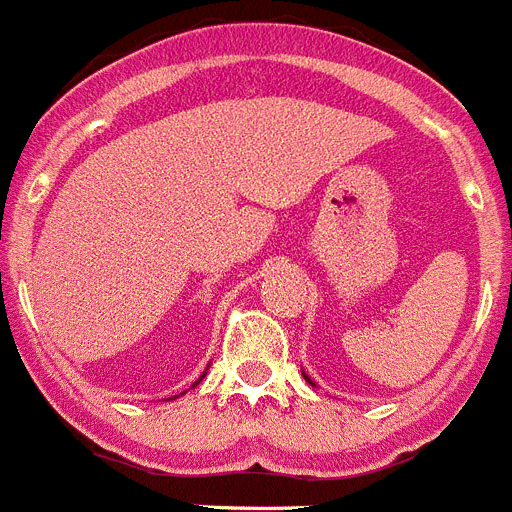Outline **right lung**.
Wrapping results in <instances>:
<instances>
[{"label":"right lung","mask_w":512,"mask_h":512,"mask_svg":"<svg viewBox=\"0 0 512 512\" xmlns=\"http://www.w3.org/2000/svg\"><path fill=\"white\" fill-rule=\"evenodd\" d=\"M202 378H204V375H202ZM202 378H199V381H202ZM199 381H196V383H199ZM196 383H194V386H196Z\"/></svg>","instance_id":"add662e5"}]
</instances>
